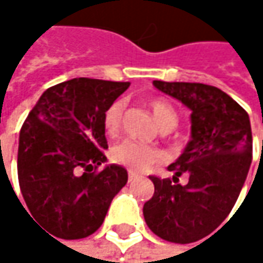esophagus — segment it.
Segmentation results:
<instances>
[{"label":"esophagus","instance_id":"1","mask_svg":"<svg viewBox=\"0 0 263 263\" xmlns=\"http://www.w3.org/2000/svg\"><path fill=\"white\" fill-rule=\"evenodd\" d=\"M137 178H138V175H137V174H134V172H129V175H128V180H129V181H135V180H137Z\"/></svg>","mask_w":263,"mask_h":263}]
</instances>
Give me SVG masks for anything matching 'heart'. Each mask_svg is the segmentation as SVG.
<instances>
[{
	"label": "heart",
	"mask_w": 263,
	"mask_h": 263,
	"mask_svg": "<svg viewBox=\"0 0 263 263\" xmlns=\"http://www.w3.org/2000/svg\"><path fill=\"white\" fill-rule=\"evenodd\" d=\"M149 106L152 109V114L160 125L163 131H169L178 125V111L175 106L167 102L166 99L155 97L149 100ZM123 120V102L116 100L112 102L103 112V131L108 137H116ZM163 151L157 146L144 144L135 140H123L119 144H116L111 151V158L114 163L129 169L131 172H141L146 171L149 166L158 163L163 160Z\"/></svg>",
	"instance_id": "1"
}]
</instances>
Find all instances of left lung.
<instances>
[{"label":"left lung","instance_id":"obj_1","mask_svg":"<svg viewBox=\"0 0 263 263\" xmlns=\"http://www.w3.org/2000/svg\"><path fill=\"white\" fill-rule=\"evenodd\" d=\"M154 85L192 109V140L169 166L172 180L149 177L155 190L143 215L158 237L192 243L215 232L236 204L253 157L250 119L216 86L163 80ZM184 173L189 181L181 186Z\"/></svg>","mask_w":263,"mask_h":263}]
</instances>
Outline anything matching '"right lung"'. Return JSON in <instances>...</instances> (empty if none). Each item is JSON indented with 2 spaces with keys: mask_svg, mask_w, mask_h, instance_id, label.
Here are the masks:
<instances>
[{
  "mask_svg": "<svg viewBox=\"0 0 263 263\" xmlns=\"http://www.w3.org/2000/svg\"><path fill=\"white\" fill-rule=\"evenodd\" d=\"M129 82L78 78L50 86L20 132L18 180L31 218L59 239L92 235L128 181L106 161L105 109ZM24 207V205H23Z\"/></svg>",
  "mask_w": 263,
  "mask_h": 263,
  "instance_id": "obj_1",
  "label": "right lung"
}]
</instances>
